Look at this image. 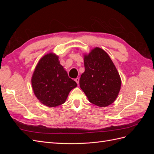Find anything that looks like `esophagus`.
<instances>
[{"instance_id":"1","label":"esophagus","mask_w":154,"mask_h":154,"mask_svg":"<svg viewBox=\"0 0 154 154\" xmlns=\"http://www.w3.org/2000/svg\"><path fill=\"white\" fill-rule=\"evenodd\" d=\"M74 80H75V82L77 83V84H79V82H80V78H76Z\"/></svg>"}]
</instances>
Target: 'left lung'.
<instances>
[{"mask_svg":"<svg viewBox=\"0 0 154 154\" xmlns=\"http://www.w3.org/2000/svg\"><path fill=\"white\" fill-rule=\"evenodd\" d=\"M84 66L80 87L88 101L101 107L112 103L118 96L122 80L108 54L95 48L84 55Z\"/></svg>","mask_w":154,"mask_h":154,"instance_id":"8db88e82","label":"left lung"}]
</instances>
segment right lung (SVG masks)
I'll list each match as a JSON object with an SVG mask.
<instances>
[{"instance_id": "obj_1", "label": "right lung", "mask_w": 154, "mask_h": 154, "mask_svg": "<svg viewBox=\"0 0 154 154\" xmlns=\"http://www.w3.org/2000/svg\"><path fill=\"white\" fill-rule=\"evenodd\" d=\"M34 94L42 103L54 107L65 103L77 83L68 76L54 53L44 55L37 63L31 78Z\"/></svg>"}]
</instances>
